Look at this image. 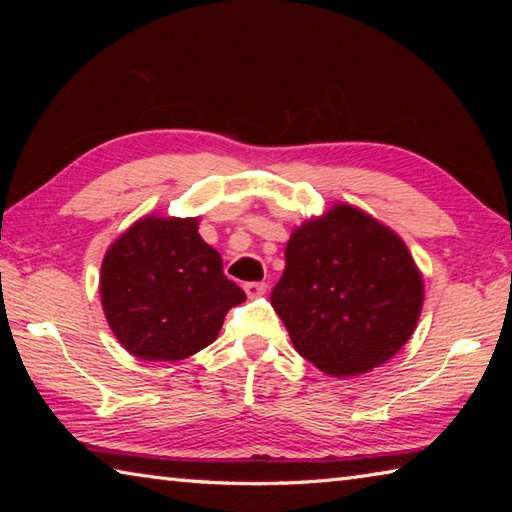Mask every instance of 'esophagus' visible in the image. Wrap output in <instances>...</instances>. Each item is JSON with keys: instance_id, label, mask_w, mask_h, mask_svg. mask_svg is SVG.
<instances>
[{"instance_id": "1", "label": "esophagus", "mask_w": 512, "mask_h": 512, "mask_svg": "<svg viewBox=\"0 0 512 512\" xmlns=\"http://www.w3.org/2000/svg\"><path fill=\"white\" fill-rule=\"evenodd\" d=\"M244 291L248 293V298H259L266 293V282H246Z\"/></svg>"}]
</instances>
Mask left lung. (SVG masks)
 I'll list each match as a JSON object with an SVG mask.
<instances>
[{
  "instance_id": "left-lung-1",
  "label": "left lung",
  "mask_w": 512,
  "mask_h": 512,
  "mask_svg": "<svg viewBox=\"0 0 512 512\" xmlns=\"http://www.w3.org/2000/svg\"><path fill=\"white\" fill-rule=\"evenodd\" d=\"M422 300V275L404 241L352 205L293 230L271 293L293 348L334 377L391 359L411 339Z\"/></svg>"
}]
</instances>
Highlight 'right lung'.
Listing matches in <instances>:
<instances>
[{
	"label": "right lung",
	"mask_w": 512,
	"mask_h": 512,
	"mask_svg": "<svg viewBox=\"0 0 512 512\" xmlns=\"http://www.w3.org/2000/svg\"><path fill=\"white\" fill-rule=\"evenodd\" d=\"M196 219L146 216L108 248L101 302L124 348L144 361H180L210 345L246 293Z\"/></svg>",
	"instance_id": "obj_1"
}]
</instances>
